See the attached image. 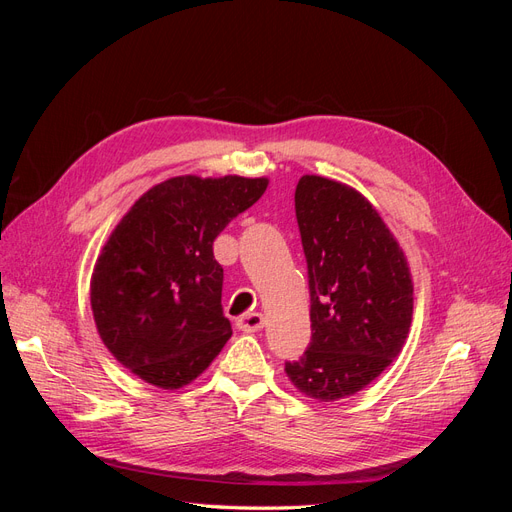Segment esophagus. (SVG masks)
<instances>
[{"mask_svg":"<svg viewBox=\"0 0 512 512\" xmlns=\"http://www.w3.org/2000/svg\"><path fill=\"white\" fill-rule=\"evenodd\" d=\"M237 327L245 333H256L260 331L262 327H265V316L258 314V312H250V314H243L239 320H237Z\"/></svg>","mask_w":512,"mask_h":512,"instance_id":"obj_1","label":"esophagus"}]
</instances>
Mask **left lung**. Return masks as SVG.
Wrapping results in <instances>:
<instances>
[{
  "instance_id": "obj_1",
  "label": "left lung",
  "mask_w": 512,
  "mask_h": 512,
  "mask_svg": "<svg viewBox=\"0 0 512 512\" xmlns=\"http://www.w3.org/2000/svg\"><path fill=\"white\" fill-rule=\"evenodd\" d=\"M294 209L307 260L312 342L286 376L305 397L363 391L399 356L414 284L404 250L369 200L346 183L303 175Z\"/></svg>"
}]
</instances>
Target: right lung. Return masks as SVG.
Here are the masks:
<instances>
[{
    "label": "right lung",
    "mask_w": 512,
    "mask_h": 512,
    "mask_svg": "<svg viewBox=\"0 0 512 512\" xmlns=\"http://www.w3.org/2000/svg\"><path fill=\"white\" fill-rule=\"evenodd\" d=\"M267 185V177H173L147 190L115 226L89 297L100 339L134 376L175 391L220 354L232 329L213 241Z\"/></svg>",
    "instance_id": "add662e5"
}]
</instances>
